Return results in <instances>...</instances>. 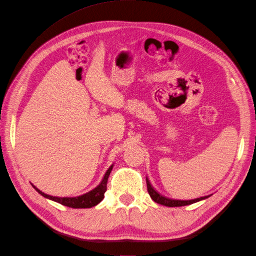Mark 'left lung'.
<instances>
[{
	"label": "left lung",
	"mask_w": 256,
	"mask_h": 256,
	"mask_svg": "<svg viewBox=\"0 0 256 256\" xmlns=\"http://www.w3.org/2000/svg\"><path fill=\"white\" fill-rule=\"evenodd\" d=\"M146 184H147V191H148L150 196L152 198V200H154V202L158 203V204L168 206V207H178V206L190 205V204L196 203V202H198V200H205V198L210 196H203V198H194V200H172V198H166L164 196L159 194V193L152 188V186L150 184L148 178H146Z\"/></svg>",
	"instance_id": "8db88e82"
}]
</instances>
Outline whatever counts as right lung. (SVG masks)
<instances>
[{
    "instance_id": "1",
    "label": "right lung",
    "mask_w": 256,
    "mask_h": 256,
    "mask_svg": "<svg viewBox=\"0 0 256 256\" xmlns=\"http://www.w3.org/2000/svg\"><path fill=\"white\" fill-rule=\"evenodd\" d=\"M113 166H111L109 168V170L106 172L102 182H100L95 189L90 190V192L85 193L83 196H79L76 198H58V196H52L49 194H46L42 191H40V189H37L34 184L33 188L42 194L44 198H47L49 200H54V202H58L64 206H68L72 208H90L94 207L97 204H99L104 198V192L106 191V184H108V178H109V175L112 171Z\"/></svg>"
}]
</instances>
